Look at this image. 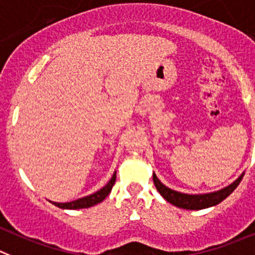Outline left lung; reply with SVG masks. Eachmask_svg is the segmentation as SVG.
<instances>
[{
  "mask_svg": "<svg viewBox=\"0 0 255 255\" xmlns=\"http://www.w3.org/2000/svg\"><path fill=\"white\" fill-rule=\"evenodd\" d=\"M243 176H244V172H243L233 184L224 187V189L219 190V191L199 195H190L184 194V192L175 191V190L165 186V185L157 178L156 173H153V182L157 191L162 195V197L166 201H168V203L172 204V205L177 206V208L186 209V210H201V209H206L210 208V206L218 205V204L221 203L223 200L227 199V197L237 189L238 185L240 184Z\"/></svg>",
  "mask_w": 255,
  "mask_h": 255,
  "instance_id": "8db88e82",
  "label": "left lung"
}]
</instances>
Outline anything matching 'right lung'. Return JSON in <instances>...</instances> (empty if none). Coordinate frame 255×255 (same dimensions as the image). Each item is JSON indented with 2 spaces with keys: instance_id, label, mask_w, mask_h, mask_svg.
Masks as SVG:
<instances>
[{
  "instance_id": "right-lung-1",
  "label": "right lung",
  "mask_w": 255,
  "mask_h": 255,
  "mask_svg": "<svg viewBox=\"0 0 255 255\" xmlns=\"http://www.w3.org/2000/svg\"><path fill=\"white\" fill-rule=\"evenodd\" d=\"M114 182H116V172L113 173L112 178L108 181V184L104 187H102L101 190H98L97 192L92 195H88V196L82 197V199L74 200L70 203H55V201H51L55 206L60 209H69V210H77V209H85L90 208V206H94L97 204L102 203L104 199L109 195V192L112 191V187H113Z\"/></svg>"
}]
</instances>
